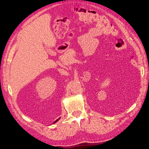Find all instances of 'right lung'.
Here are the masks:
<instances>
[{
  "label": "right lung",
  "instance_id": "obj_1",
  "mask_svg": "<svg viewBox=\"0 0 149 149\" xmlns=\"http://www.w3.org/2000/svg\"><path fill=\"white\" fill-rule=\"evenodd\" d=\"M59 119H58V120H56V121H55V122H54V123H56V122H57V121H58V120H59Z\"/></svg>",
  "mask_w": 149,
  "mask_h": 149
}]
</instances>
